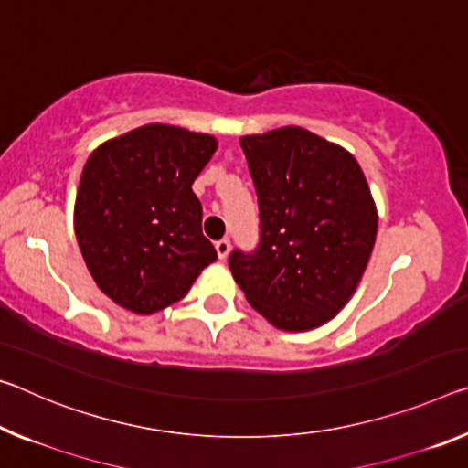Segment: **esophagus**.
<instances>
[{
	"mask_svg": "<svg viewBox=\"0 0 468 468\" xmlns=\"http://www.w3.org/2000/svg\"><path fill=\"white\" fill-rule=\"evenodd\" d=\"M214 248H217V254H218L220 261H225V258L229 256V251H231V241H229L225 237V239L214 243Z\"/></svg>",
	"mask_w": 468,
	"mask_h": 468,
	"instance_id": "1",
	"label": "esophagus"
}]
</instances>
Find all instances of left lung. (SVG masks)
<instances>
[{"mask_svg":"<svg viewBox=\"0 0 468 468\" xmlns=\"http://www.w3.org/2000/svg\"><path fill=\"white\" fill-rule=\"evenodd\" d=\"M261 210L254 251L229 256L256 313L283 331L331 321L360 283L377 207L354 155L302 127L241 137Z\"/></svg>","mask_w":468,"mask_h":468,"instance_id":"8db88e82","label":"left lung"}]
</instances>
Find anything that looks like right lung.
<instances>
[{"mask_svg":"<svg viewBox=\"0 0 468 468\" xmlns=\"http://www.w3.org/2000/svg\"><path fill=\"white\" fill-rule=\"evenodd\" d=\"M214 152V137L155 122L89 155L74 233L95 283L118 306L158 313L179 302L217 261L191 189Z\"/></svg>","mask_w":468,"mask_h":468,"instance_id":"right-lung-1","label":"right lung"}]
</instances>
